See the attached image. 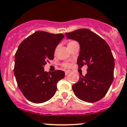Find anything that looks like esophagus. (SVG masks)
<instances>
[{
  "label": "esophagus",
  "mask_w": 127,
  "mask_h": 127,
  "mask_svg": "<svg viewBox=\"0 0 127 127\" xmlns=\"http://www.w3.org/2000/svg\"><path fill=\"white\" fill-rule=\"evenodd\" d=\"M69 73H70L69 70H67V71L65 72V75H67L68 74H69Z\"/></svg>",
  "instance_id": "1"
}]
</instances>
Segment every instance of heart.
<instances>
[{"instance_id": "1", "label": "heart", "mask_w": 127, "mask_h": 127, "mask_svg": "<svg viewBox=\"0 0 127 127\" xmlns=\"http://www.w3.org/2000/svg\"><path fill=\"white\" fill-rule=\"evenodd\" d=\"M74 43H76V42L74 41H69L68 43V45H71V44ZM62 67H65V68H68V67H70V64H68V63H64V64H62Z\"/></svg>"}]
</instances>
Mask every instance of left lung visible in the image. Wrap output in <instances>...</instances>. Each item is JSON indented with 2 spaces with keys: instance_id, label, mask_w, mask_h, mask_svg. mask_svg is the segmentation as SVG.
<instances>
[{
  "instance_id": "obj_1",
  "label": "left lung",
  "mask_w": 127,
  "mask_h": 127,
  "mask_svg": "<svg viewBox=\"0 0 127 127\" xmlns=\"http://www.w3.org/2000/svg\"><path fill=\"white\" fill-rule=\"evenodd\" d=\"M65 35L79 43L77 62L79 68L84 65L88 67L86 75H79V81L72 86L74 94L88 103L101 99L113 81L115 60L110 46L103 38L88 29L66 32Z\"/></svg>"
}]
</instances>
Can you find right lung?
Listing matches in <instances>:
<instances>
[{"label":"right lung","instance_id":"add662e5","mask_svg":"<svg viewBox=\"0 0 127 127\" xmlns=\"http://www.w3.org/2000/svg\"><path fill=\"white\" fill-rule=\"evenodd\" d=\"M64 35L38 31L19 45L15 55L14 75L17 86L26 98L41 103L50 99L57 84L64 77L62 70L45 72L46 62L53 60L55 48Z\"/></svg>","mask_w":127,"mask_h":127}]
</instances>
